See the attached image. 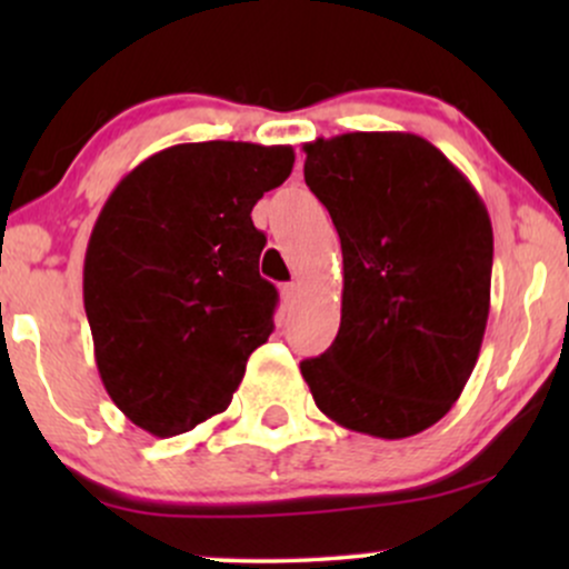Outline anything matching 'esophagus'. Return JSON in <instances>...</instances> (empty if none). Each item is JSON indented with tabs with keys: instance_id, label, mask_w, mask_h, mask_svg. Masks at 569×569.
<instances>
[{
	"instance_id": "esophagus-1",
	"label": "esophagus",
	"mask_w": 569,
	"mask_h": 569,
	"mask_svg": "<svg viewBox=\"0 0 569 569\" xmlns=\"http://www.w3.org/2000/svg\"><path fill=\"white\" fill-rule=\"evenodd\" d=\"M280 297L286 305H293L299 299V283H283L280 286Z\"/></svg>"
}]
</instances>
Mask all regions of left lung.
<instances>
[{
    "label": "left lung",
    "instance_id": "1",
    "mask_svg": "<svg viewBox=\"0 0 569 569\" xmlns=\"http://www.w3.org/2000/svg\"><path fill=\"white\" fill-rule=\"evenodd\" d=\"M305 181L342 243V321L299 363L342 428L407 439L439 422L479 358L492 283V221L433 143L342 133L305 143Z\"/></svg>",
    "mask_w": 569,
    "mask_h": 569
}]
</instances>
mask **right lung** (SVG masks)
<instances>
[{
  "label": "right lung",
  "instance_id": "1",
  "mask_svg": "<svg viewBox=\"0 0 569 569\" xmlns=\"http://www.w3.org/2000/svg\"><path fill=\"white\" fill-rule=\"evenodd\" d=\"M291 168V147L176 143L98 213L82 278L98 375L152 436L230 407L248 356L272 335L278 291L259 276L267 238L251 211Z\"/></svg>",
  "mask_w": 569,
  "mask_h": 569
}]
</instances>
